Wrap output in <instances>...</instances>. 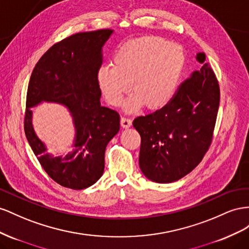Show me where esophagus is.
Here are the masks:
<instances>
[{"label":"esophagus","instance_id":"obj_1","mask_svg":"<svg viewBox=\"0 0 249 249\" xmlns=\"http://www.w3.org/2000/svg\"><path fill=\"white\" fill-rule=\"evenodd\" d=\"M132 124V121L130 118H126V117H122L121 118V125H122L123 128H128Z\"/></svg>","mask_w":249,"mask_h":249}]
</instances>
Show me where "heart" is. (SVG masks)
I'll use <instances>...</instances> for the list:
<instances>
[{"label":"heart","instance_id":"obj_1","mask_svg":"<svg viewBox=\"0 0 249 249\" xmlns=\"http://www.w3.org/2000/svg\"><path fill=\"white\" fill-rule=\"evenodd\" d=\"M184 66L182 49L158 37L127 40L112 56V66L104 65L97 79L110 105L119 106L131 89L125 104L134 112L146 104L148 108L164 107L174 97Z\"/></svg>","mask_w":249,"mask_h":249}]
</instances>
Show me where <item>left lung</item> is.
<instances>
[{
    "label": "left lung",
    "mask_w": 249,
    "mask_h": 249,
    "mask_svg": "<svg viewBox=\"0 0 249 249\" xmlns=\"http://www.w3.org/2000/svg\"><path fill=\"white\" fill-rule=\"evenodd\" d=\"M202 63L177 89L164 107L133 120L141 136L139 164L152 181L173 182L182 178L202 160L212 144L220 101L214 71L198 53Z\"/></svg>",
    "instance_id": "8db88e82"
}]
</instances>
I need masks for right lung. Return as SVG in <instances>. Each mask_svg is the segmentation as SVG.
<instances>
[{
	"instance_id": "obj_1",
	"label": "right lung",
	"mask_w": 249,
	"mask_h": 249,
	"mask_svg": "<svg viewBox=\"0 0 249 249\" xmlns=\"http://www.w3.org/2000/svg\"><path fill=\"white\" fill-rule=\"evenodd\" d=\"M110 29L80 32L56 42L41 56L27 90L24 129L41 167L60 186L83 190L104 171V153L120 129L119 113L100 104L98 71ZM42 101L67 106L74 120V150L65 158L45 153L32 127L31 107Z\"/></svg>"
}]
</instances>
